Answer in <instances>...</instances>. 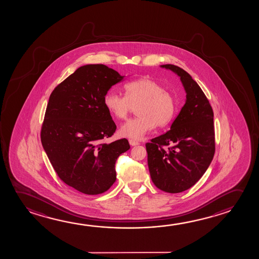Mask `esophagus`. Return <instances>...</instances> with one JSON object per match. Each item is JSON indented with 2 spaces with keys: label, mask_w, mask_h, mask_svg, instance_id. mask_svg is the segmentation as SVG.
I'll list each match as a JSON object with an SVG mask.
<instances>
[{
  "label": "esophagus",
  "mask_w": 259,
  "mask_h": 259,
  "mask_svg": "<svg viewBox=\"0 0 259 259\" xmlns=\"http://www.w3.org/2000/svg\"><path fill=\"white\" fill-rule=\"evenodd\" d=\"M128 142H130V144L132 145V146H137V145H139L140 144V142L139 141H137V140H128Z\"/></svg>",
  "instance_id": "1"
}]
</instances>
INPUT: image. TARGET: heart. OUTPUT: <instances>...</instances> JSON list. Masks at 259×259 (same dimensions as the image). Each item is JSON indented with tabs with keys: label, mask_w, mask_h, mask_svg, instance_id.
Wrapping results in <instances>:
<instances>
[{
	"label": "heart",
	"mask_w": 259,
	"mask_h": 259,
	"mask_svg": "<svg viewBox=\"0 0 259 259\" xmlns=\"http://www.w3.org/2000/svg\"><path fill=\"white\" fill-rule=\"evenodd\" d=\"M125 96L114 91L107 92L103 104L118 119H125L136 108L137 117L120 127V135L140 140L155 127L167 126L177 113V99L160 82L150 77H141L124 85Z\"/></svg>",
	"instance_id": "b5f03b06"
}]
</instances>
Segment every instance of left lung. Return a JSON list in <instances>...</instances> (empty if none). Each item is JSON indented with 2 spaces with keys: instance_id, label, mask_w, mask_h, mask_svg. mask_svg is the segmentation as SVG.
I'll list each match as a JSON object with an SVG mask.
<instances>
[{
  "instance_id": "left-lung-1",
  "label": "left lung",
  "mask_w": 259,
  "mask_h": 259,
  "mask_svg": "<svg viewBox=\"0 0 259 259\" xmlns=\"http://www.w3.org/2000/svg\"><path fill=\"white\" fill-rule=\"evenodd\" d=\"M161 66L180 76L186 102L168 132L146 144L148 168L158 189L182 193L197 183L213 158V111L201 87L186 71L170 64Z\"/></svg>"
}]
</instances>
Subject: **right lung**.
I'll use <instances>...</instances> for the list:
<instances>
[{
    "instance_id": "add662e5",
    "label": "right lung",
    "mask_w": 259,
    "mask_h": 259,
    "mask_svg": "<svg viewBox=\"0 0 259 259\" xmlns=\"http://www.w3.org/2000/svg\"><path fill=\"white\" fill-rule=\"evenodd\" d=\"M122 78L104 65H87L50 95L42 146L58 177L80 193L95 195L110 189L116 181V160L131 148L126 139L103 142L116 131L103 97Z\"/></svg>"
}]
</instances>
